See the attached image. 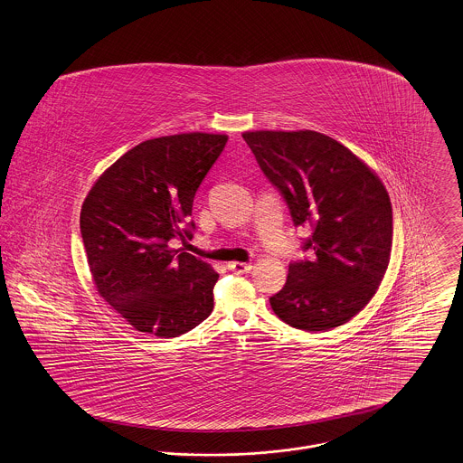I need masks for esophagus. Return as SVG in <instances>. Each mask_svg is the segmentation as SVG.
Masks as SVG:
<instances>
[{
  "mask_svg": "<svg viewBox=\"0 0 463 463\" xmlns=\"http://www.w3.org/2000/svg\"><path fill=\"white\" fill-rule=\"evenodd\" d=\"M229 269L232 272H236V274H243V272L250 271L251 266L245 264V262H231V264H229Z\"/></svg>",
  "mask_w": 463,
  "mask_h": 463,
  "instance_id": "34e87169",
  "label": "esophagus"
}]
</instances>
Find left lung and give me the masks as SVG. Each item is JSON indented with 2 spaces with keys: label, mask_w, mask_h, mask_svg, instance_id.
<instances>
[{
  "label": "left lung",
  "mask_w": 463,
  "mask_h": 463,
  "mask_svg": "<svg viewBox=\"0 0 463 463\" xmlns=\"http://www.w3.org/2000/svg\"><path fill=\"white\" fill-rule=\"evenodd\" d=\"M296 227H311L285 287L269 298L285 324L307 332L352 320L373 299L390 262L393 218L380 178L339 141L317 131L245 133Z\"/></svg>",
  "instance_id": "1"
}]
</instances>
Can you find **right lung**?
Segmentation results:
<instances>
[{"label": "right lung", "instance_id": "add662e5", "mask_svg": "<svg viewBox=\"0 0 463 463\" xmlns=\"http://www.w3.org/2000/svg\"><path fill=\"white\" fill-rule=\"evenodd\" d=\"M227 143L189 133L146 139L87 194L80 232L99 296L139 332L178 337L213 311L218 274L171 240H192L194 195Z\"/></svg>", "mask_w": 463, "mask_h": 463}]
</instances>
